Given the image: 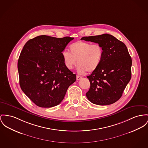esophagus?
<instances>
[{"instance_id": "1", "label": "esophagus", "mask_w": 148, "mask_h": 148, "mask_svg": "<svg viewBox=\"0 0 148 148\" xmlns=\"http://www.w3.org/2000/svg\"><path fill=\"white\" fill-rule=\"evenodd\" d=\"M82 79V77H81V76H76L77 80H79V79Z\"/></svg>"}]
</instances>
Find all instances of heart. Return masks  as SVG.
<instances>
[{
	"mask_svg": "<svg viewBox=\"0 0 148 148\" xmlns=\"http://www.w3.org/2000/svg\"><path fill=\"white\" fill-rule=\"evenodd\" d=\"M70 51L64 50L62 57L67 69H72L77 64L78 73L92 72L99 67L103 57V49L99 44L77 41L70 46Z\"/></svg>",
	"mask_w": 148,
	"mask_h": 148,
	"instance_id": "1",
	"label": "heart"
}]
</instances>
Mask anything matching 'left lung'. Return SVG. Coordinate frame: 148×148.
<instances>
[{
	"mask_svg": "<svg viewBox=\"0 0 148 148\" xmlns=\"http://www.w3.org/2000/svg\"><path fill=\"white\" fill-rule=\"evenodd\" d=\"M81 40L98 43L104 51L99 67L87 76L90 88L86 97L93 104L100 106L116 102L131 78L132 59L126 45L107 34L85 36Z\"/></svg>",
	"mask_w": 148,
	"mask_h": 148,
	"instance_id": "obj_1",
	"label": "left lung"
}]
</instances>
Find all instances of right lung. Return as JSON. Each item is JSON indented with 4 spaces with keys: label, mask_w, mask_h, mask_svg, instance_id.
<instances>
[{
    "label": "right lung",
    "mask_w": 148,
    "mask_h": 148,
    "mask_svg": "<svg viewBox=\"0 0 148 148\" xmlns=\"http://www.w3.org/2000/svg\"><path fill=\"white\" fill-rule=\"evenodd\" d=\"M73 38L40 35L25 44L18 60L20 87L37 106L50 108L63 100L76 75L66 67L62 52Z\"/></svg>",
    "instance_id": "1"
}]
</instances>
